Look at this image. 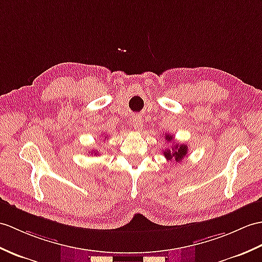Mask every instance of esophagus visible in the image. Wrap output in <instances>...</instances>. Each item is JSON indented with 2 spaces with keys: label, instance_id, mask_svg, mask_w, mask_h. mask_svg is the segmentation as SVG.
I'll return each mask as SVG.
<instances>
[{
  "label": "esophagus",
  "instance_id": "1",
  "mask_svg": "<svg viewBox=\"0 0 262 262\" xmlns=\"http://www.w3.org/2000/svg\"><path fill=\"white\" fill-rule=\"evenodd\" d=\"M133 127L135 130L141 132L143 129V118L141 116H134L133 117Z\"/></svg>",
  "mask_w": 262,
  "mask_h": 262
}]
</instances>
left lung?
Instances as JSON below:
<instances>
[{"label":"left lung","instance_id":"left-lung-1","mask_svg":"<svg viewBox=\"0 0 262 262\" xmlns=\"http://www.w3.org/2000/svg\"><path fill=\"white\" fill-rule=\"evenodd\" d=\"M165 139L167 142H171V141L173 142V136L169 135V134H166ZM187 151H188V148L186 144H175L172 146L171 149L163 150V155L165 156L166 160L168 161L175 160L176 163H179L187 155Z\"/></svg>","mask_w":262,"mask_h":262}]
</instances>
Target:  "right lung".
<instances>
[{"instance_id":"right-lung-1","label":"right lung","mask_w":262,"mask_h":262,"mask_svg":"<svg viewBox=\"0 0 262 262\" xmlns=\"http://www.w3.org/2000/svg\"><path fill=\"white\" fill-rule=\"evenodd\" d=\"M89 154H93V155H97V154H99L98 151H89Z\"/></svg>"}]
</instances>
